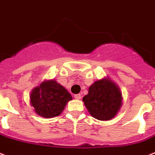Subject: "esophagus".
I'll list each match as a JSON object with an SVG mask.
<instances>
[{"label":"esophagus","mask_w":155,"mask_h":155,"mask_svg":"<svg viewBox=\"0 0 155 155\" xmlns=\"http://www.w3.org/2000/svg\"><path fill=\"white\" fill-rule=\"evenodd\" d=\"M74 98L77 100H80L81 98V94H75Z\"/></svg>","instance_id":"esophagus-1"}]
</instances>
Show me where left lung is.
<instances>
[{
  "instance_id": "1",
  "label": "left lung",
  "mask_w": 155,
  "mask_h": 155,
  "mask_svg": "<svg viewBox=\"0 0 155 155\" xmlns=\"http://www.w3.org/2000/svg\"><path fill=\"white\" fill-rule=\"evenodd\" d=\"M83 101L93 117L99 120H108L120 111L122 93L116 83L107 78L93 83Z\"/></svg>"
}]
</instances>
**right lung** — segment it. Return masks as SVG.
I'll use <instances>...</instances> for the list:
<instances>
[{
  "instance_id": "right-lung-1",
  "label": "right lung",
  "mask_w": 155,
  "mask_h": 155,
  "mask_svg": "<svg viewBox=\"0 0 155 155\" xmlns=\"http://www.w3.org/2000/svg\"><path fill=\"white\" fill-rule=\"evenodd\" d=\"M72 99L70 93L54 80L43 81L32 89L30 95L31 105L37 114L44 118L59 116Z\"/></svg>"
}]
</instances>
